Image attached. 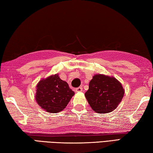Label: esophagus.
<instances>
[{"instance_id":"34e87169","label":"esophagus","mask_w":153,"mask_h":153,"mask_svg":"<svg viewBox=\"0 0 153 153\" xmlns=\"http://www.w3.org/2000/svg\"><path fill=\"white\" fill-rule=\"evenodd\" d=\"M83 90V88H82V86H80V87H78V88H77L76 89V92H82Z\"/></svg>"}]
</instances>
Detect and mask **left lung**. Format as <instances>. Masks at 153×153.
I'll return each mask as SVG.
<instances>
[{
  "label": "left lung",
  "instance_id": "left-lung-1",
  "mask_svg": "<svg viewBox=\"0 0 153 153\" xmlns=\"http://www.w3.org/2000/svg\"><path fill=\"white\" fill-rule=\"evenodd\" d=\"M125 90L114 77L96 74L89 83L85 97L91 108L100 114L112 112L121 102Z\"/></svg>",
  "mask_w": 153,
  "mask_h": 153
}]
</instances>
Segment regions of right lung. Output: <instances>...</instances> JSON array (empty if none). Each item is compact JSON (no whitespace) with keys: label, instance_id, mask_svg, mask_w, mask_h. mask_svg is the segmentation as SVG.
I'll list each match as a JSON object with an SVG mask.
<instances>
[{"label":"right lung","instance_id":"1","mask_svg":"<svg viewBox=\"0 0 153 153\" xmlns=\"http://www.w3.org/2000/svg\"><path fill=\"white\" fill-rule=\"evenodd\" d=\"M36 91L35 98L38 105L50 113L63 111L75 94L68 84L62 80L57 74L41 79L36 86Z\"/></svg>","mask_w":153,"mask_h":153}]
</instances>
